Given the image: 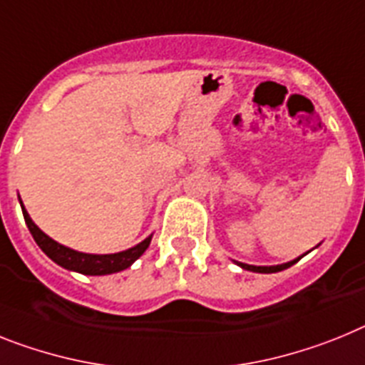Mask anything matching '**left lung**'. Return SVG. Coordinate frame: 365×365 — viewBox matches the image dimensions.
<instances>
[{
	"label": "left lung",
	"mask_w": 365,
	"mask_h": 365,
	"mask_svg": "<svg viewBox=\"0 0 365 365\" xmlns=\"http://www.w3.org/2000/svg\"><path fill=\"white\" fill-rule=\"evenodd\" d=\"M301 258V257H299ZM297 258V260H299ZM297 260H292V262H286V264H279V266H251V264H244V262H236L240 267H244L247 272H255V273H277V272H282L286 267H289L292 264H295Z\"/></svg>",
	"instance_id": "left-lung-1"
}]
</instances>
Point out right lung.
<instances>
[{
  "instance_id": "1",
  "label": "right lung",
  "mask_w": 365,
  "mask_h": 365,
  "mask_svg": "<svg viewBox=\"0 0 365 365\" xmlns=\"http://www.w3.org/2000/svg\"><path fill=\"white\" fill-rule=\"evenodd\" d=\"M21 212H24V220H26L27 227H29L31 235H33L34 242L38 244V247L42 249L43 253L51 258L53 262L62 266L64 269H70V272L83 273V275H110V273L123 272L130 264L135 262L136 258H140L145 253V249L151 244V236L145 238L144 242H140L135 247L127 249V251H120V253L114 255H88V253H79V251H73V249L66 247V245H61L58 242L49 238L46 232L34 225V221L31 220L29 214H27L26 207L20 201Z\"/></svg>"
}]
</instances>
